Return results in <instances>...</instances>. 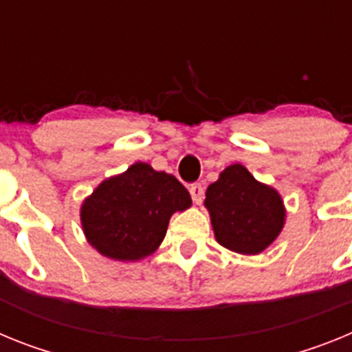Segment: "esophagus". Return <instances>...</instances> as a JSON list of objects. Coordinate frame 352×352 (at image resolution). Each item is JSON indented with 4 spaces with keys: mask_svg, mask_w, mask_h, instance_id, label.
<instances>
[{
    "mask_svg": "<svg viewBox=\"0 0 352 352\" xmlns=\"http://www.w3.org/2000/svg\"><path fill=\"white\" fill-rule=\"evenodd\" d=\"M190 195L192 199H194V203L195 204H201L203 203V199H204V186L203 183H194V185H190Z\"/></svg>",
    "mask_w": 352,
    "mask_h": 352,
    "instance_id": "1",
    "label": "esophagus"
}]
</instances>
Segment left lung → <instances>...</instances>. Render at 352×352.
I'll return each mask as SVG.
<instances>
[{"label": "left lung", "mask_w": 352, "mask_h": 352, "mask_svg": "<svg viewBox=\"0 0 352 352\" xmlns=\"http://www.w3.org/2000/svg\"><path fill=\"white\" fill-rule=\"evenodd\" d=\"M214 238L238 254H259L284 227L280 195L256 182L243 166H229L206 190Z\"/></svg>", "instance_id": "1"}]
</instances>
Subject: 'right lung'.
I'll list each match as a JSON object with an SVG mask.
<instances>
[{
    "label": "right lung",
    "instance_id": "right-lung-1",
    "mask_svg": "<svg viewBox=\"0 0 352 352\" xmlns=\"http://www.w3.org/2000/svg\"><path fill=\"white\" fill-rule=\"evenodd\" d=\"M192 204L173 174L138 162L120 176L105 179L84 201L80 222L89 243L102 256L138 261L157 250L174 211Z\"/></svg>",
    "mask_w": 352,
    "mask_h": 352
}]
</instances>
